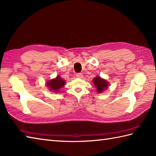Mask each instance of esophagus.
I'll return each instance as SVG.
<instances>
[{
	"label": "esophagus",
	"mask_w": 156,
	"mask_h": 156,
	"mask_svg": "<svg viewBox=\"0 0 156 156\" xmlns=\"http://www.w3.org/2000/svg\"><path fill=\"white\" fill-rule=\"evenodd\" d=\"M76 78H82V76H83V75H82L81 73H78V74H76Z\"/></svg>",
	"instance_id": "obj_1"
}]
</instances>
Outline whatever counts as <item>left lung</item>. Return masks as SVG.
Listing matches in <instances>:
<instances>
[{
	"instance_id": "8db88e82",
	"label": "left lung",
	"mask_w": 156,
	"mask_h": 156,
	"mask_svg": "<svg viewBox=\"0 0 156 156\" xmlns=\"http://www.w3.org/2000/svg\"><path fill=\"white\" fill-rule=\"evenodd\" d=\"M93 82L94 85L97 88V92L99 93H102L103 91H104L108 87L109 84L108 83V82L104 79L99 77V76L94 78L93 80Z\"/></svg>"
}]
</instances>
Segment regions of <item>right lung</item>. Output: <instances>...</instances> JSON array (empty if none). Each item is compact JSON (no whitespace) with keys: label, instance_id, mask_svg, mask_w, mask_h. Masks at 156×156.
Wrapping results in <instances>:
<instances>
[{"label":"right lung","instance_id":"right-lung-1","mask_svg":"<svg viewBox=\"0 0 156 156\" xmlns=\"http://www.w3.org/2000/svg\"><path fill=\"white\" fill-rule=\"evenodd\" d=\"M65 84V80L60 77L59 76H57L55 79L47 82V86L48 87L50 90L53 91L54 93H58L60 88H62Z\"/></svg>","mask_w":156,"mask_h":156}]
</instances>
